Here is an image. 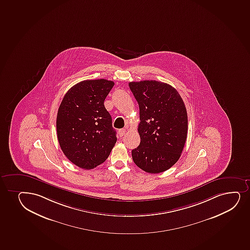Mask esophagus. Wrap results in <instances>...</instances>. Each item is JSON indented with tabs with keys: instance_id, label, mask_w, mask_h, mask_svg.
<instances>
[{
	"instance_id": "1",
	"label": "esophagus",
	"mask_w": 250,
	"mask_h": 250,
	"mask_svg": "<svg viewBox=\"0 0 250 250\" xmlns=\"http://www.w3.org/2000/svg\"><path fill=\"white\" fill-rule=\"evenodd\" d=\"M125 133H126V129H124V128H123V129H120L119 131H118V134H119L120 137H124V136L125 135Z\"/></svg>"
}]
</instances>
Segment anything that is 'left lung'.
<instances>
[{"label": "left lung", "mask_w": 250, "mask_h": 250, "mask_svg": "<svg viewBox=\"0 0 250 250\" xmlns=\"http://www.w3.org/2000/svg\"><path fill=\"white\" fill-rule=\"evenodd\" d=\"M139 105L141 142L132 149L136 165L149 173L169 169L178 162L188 136L184 101L169 84L158 81L129 83Z\"/></svg>", "instance_id": "8db88e82"}]
</instances>
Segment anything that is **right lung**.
Here are the masks:
<instances>
[{
    "instance_id": "obj_1",
    "label": "right lung",
    "mask_w": 250,
    "mask_h": 250,
    "mask_svg": "<svg viewBox=\"0 0 250 250\" xmlns=\"http://www.w3.org/2000/svg\"><path fill=\"white\" fill-rule=\"evenodd\" d=\"M114 83L85 80L67 91L58 108L57 132L61 148L72 164L92 169L108 158L117 142L104 101Z\"/></svg>"
}]
</instances>
